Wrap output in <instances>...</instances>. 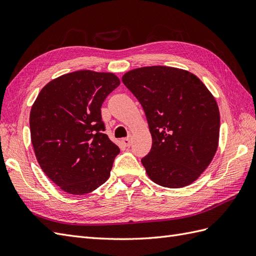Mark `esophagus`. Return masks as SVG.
I'll list each match as a JSON object with an SVG mask.
<instances>
[{
	"label": "esophagus",
	"instance_id": "34e87169",
	"mask_svg": "<svg viewBox=\"0 0 256 256\" xmlns=\"http://www.w3.org/2000/svg\"><path fill=\"white\" fill-rule=\"evenodd\" d=\"M122 142L126 147H130V137H126V138H122Z\"/></svg>",
	"mask_w": 256,
	"mask_h": 256
}]
</instances>
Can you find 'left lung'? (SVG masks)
Returning a JSON list of instances; mask_svg holds the SVG:
<instances>
[{"label":"left lung","mask_w":256,"mask_h":256,"mask_svg":"<svg viewBox=\"0 0 256 256\" xmlns=\"http://www.w3.org/2000/svg\"><path fill=\"white\" fill-rule=\"evenodd\" d=\"M124 85L145 111L152 147L142 159L156 184L190 185L214 158L220 140V110L200 78L184 69L152 66L128 71Z\"/></svg>","instance_id":"1"}]
</instances>
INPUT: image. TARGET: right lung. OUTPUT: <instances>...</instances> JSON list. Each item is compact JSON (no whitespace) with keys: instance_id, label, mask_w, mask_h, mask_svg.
Masks as SVG:
<instances>
[{"instance_id":"right-lung-1","label":"right lung","mask_w":256,"mask_h":256,"mask_svg":"<svg viewBox=\"0 0 256 256\" xmlns=\"http://www.w3.org/2000/svg\"><path fill=\"white\" fill-rule=\"evenodd\" d=\"M119 85L111 72L78 70L48 82L32 104L36 160L64 192L88 194L109 178L120 149L104 133L100 108Z\"/></svg>"}]
</instances>
